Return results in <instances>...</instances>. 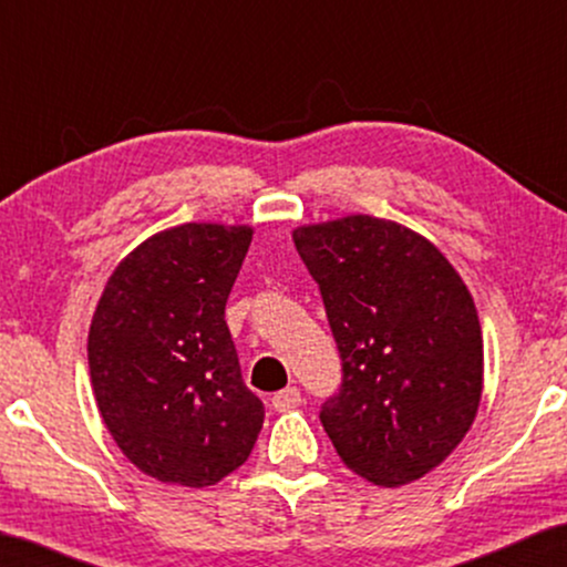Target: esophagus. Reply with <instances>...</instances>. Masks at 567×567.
<instances>
[{"label":"esophagus","mask_w":567,"mask_h":567,"mask_svg":"<svg viewBox=\"0 0 567 567\" xmlns=\"http://www.w3.org/2000/svg\"><path fill=\"white\" fill-rule=\"evenodd\" d=\"M270 402H274V410H278V413H289V410L301 405V392L297 386H286V390L276 392Z\"/></svg>","instance_id":"1"}]
</instances>
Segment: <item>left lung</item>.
Listing matches in <instances>:
<instances>
[{"instance_id": "1", "label": "left lung", "mask_w": 567, "mask_h": 567, "mask_svg": "<svg viewBox=\"0 0 567 567\" xmlns=\"http://www.w3.org/2000/svg\"><path fill=\"white\" fill-rule=\"evenodd\" d=\"M343 384L320 421L343 464L382 487L436 470L475 423L483 330L456 268L405 224L351 214L301 224Z\"/></svg>"}]
</instances>
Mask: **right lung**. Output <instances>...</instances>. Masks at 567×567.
Segmentation results:
<instances>
[{
	"instance_id": "obj_1",
	"label": "right lung",
	"mask_w": 567,
	"mask_h": 567,
	"mask_svg": "<svg viewBox=\"0 0 567 567\" xmlns=\"http://www.w3.org/2000/svg\"><path fill=\"white\" fill-rule=\"evenodd\" d=\"M250 243V224H177L136 245L100 293L87 336L97 410L159 483L216 485L258 441L266 413L224 320Z\"/></svg>"
}]
</instances>
